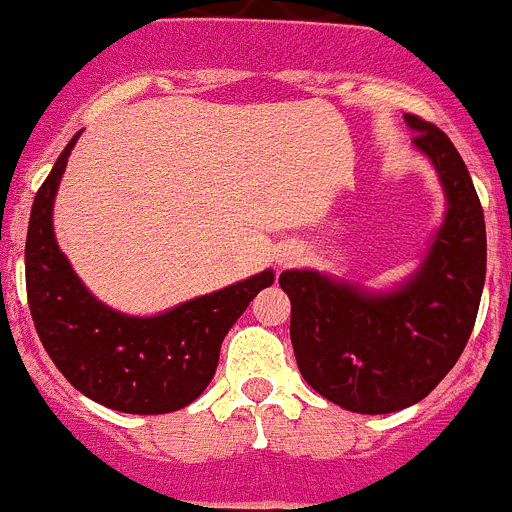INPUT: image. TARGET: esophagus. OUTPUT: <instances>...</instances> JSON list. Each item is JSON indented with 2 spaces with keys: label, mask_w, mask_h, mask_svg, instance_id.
<instances>
[{
  "label": "esophagus",
  "mask_w": 512,
  "mask_h": 512,
  "mask_svg": "<svg viewBox=\"0 0 512 512\" xmlns=\"http://www.w3.org/2000/svg\"><path fill=\"white\" fill-rule=\"evenodd\" d=\"M294 259H296V248L294 246H289V248H284L281 253H276V261H279V266L291 264Z\"/></svg>",
  "instance_id": "obj_1"
}]
</instances>
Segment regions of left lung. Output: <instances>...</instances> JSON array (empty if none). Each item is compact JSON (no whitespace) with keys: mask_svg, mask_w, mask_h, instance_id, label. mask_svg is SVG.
Instances as JSON below:
<instances>
[{"mask_svg":"<svg viewBox=\"0 0 512 512\" xmlns=\"http://www.w3.org/2000/svg\"><path fill=\"white\" fill-rule=\"evenodd\" d=\"M405 123L447 203L420 266L392 289L316 269L279 276L301 377L359 415L417 405L445 379L470 339L485 284V218L470 173L440 128L417 115Z\"/></svg>","mask_w":512,"mask_h":512,"instance_id":"8db88e82","label":"left lung"}]
</instances>
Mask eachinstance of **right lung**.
Listing matches in <instances>:
<instances>
[{
	"label": "right lung",
	"mask_w": 512,
	"mask_h": 512,
	"mask_svg": "<svg viewBox=\"0 0 512 512\" xmlns=\"http://www.w3.org/2000/svg\"><path fill=\"white\" fill-rule=\"evenodd\" d=\"M80 133L62 150L32 203L24 264L34 329L55 367L92 402L128 415L175 412L211 384L223 337L248 301L274 284V271L150 316L102 304L60 251L52 226L57 188Z\"/></svg>",
	"instance_id": "add662e5"
}]
</instances>
